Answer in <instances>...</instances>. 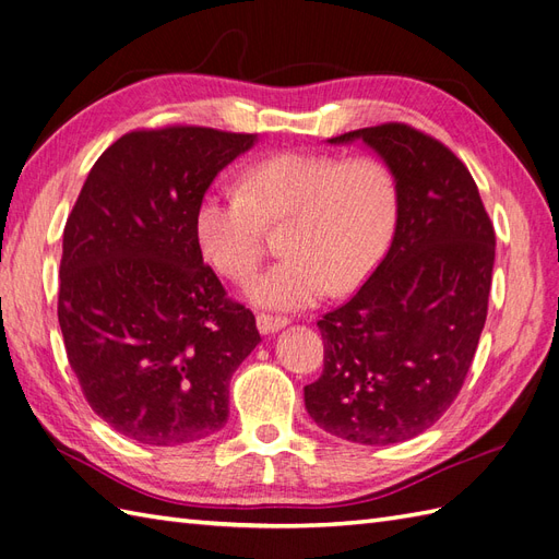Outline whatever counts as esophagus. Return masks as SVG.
Returning <instances> with one entry per match:
<instances>
[{
  "mask_svg": "<svg viewBox=\"0 0 559 559\" xmlns=\"http://www.w3.org/2000/svg\"><path fill=\"white\" fill-rule=\"evenodd\" d=\"M290 323L288 317H271V313H260L257 317V328H260V333L269 335V333H278L281 328H285Z\"/></svg>",
  "mask_w": 559,
  "mask_h": 559,
  "instance_id": "34e87169",
  "label": "esophagus"
}]
</instances>
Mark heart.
<instances>
[{
	"label": "heart",
	"instance_id": "b5f03b06",
	"mask_svg": "<svg viewBox=\"0 0 559 559\" xmlns=\"http://www.w3.org/2000/svg\"><path fill=\"white\" fill-rule=\"evenodd\" d=\"M399 212L392 169L378 157L278 153L252 163L240 189H214L195 207V238L219 274L242 281L260 264L266 226H281L283 257L248 283L254 305L293 311L331 288L354 290L388 252Z\"/></svg>",
	"mask_w": 559,
	"mask_h": 559
}]
</instances>
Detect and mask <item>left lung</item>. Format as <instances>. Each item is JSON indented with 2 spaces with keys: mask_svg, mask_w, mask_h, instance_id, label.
Masks as SVG:
<instances>
[{
  "mask_svg": "<svg viewBox=\"0 0 559 559\" xmlns=\"http://www.w3.org/2000/svg\"><path fill=\"white\" fill-rule=\"evenodd\" d=\"M364 141L392 169V246L347 305L319 321L323 373L305 388L311 420L366 447L432 427L461 392L489 309L496 234L467 167L404 122L328 143Z\"/></svg>",
  "mask_w": 559,
  "mask_h": 559,
  "instance_id": "1",
  "label": "left lung"
}]
</instances>
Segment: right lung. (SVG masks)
Wrapping results in <instances>:
<instances>
[{
  "label": "right lung",
  "instance_id": "add662e5",
  "mask_svg": "<svg viewBox=\"0 0 559 559\" xmlns=\"http://www.w3.org/2000/svg\"><path fill=\"white\" fill-rule=\"evenodd\" d=\"M257 134L171 124L120 136L63 231L59 323L98 418L151 447L228 420V380L260 345L254 313L203 264L195 207Z\"/></svg>",
  "mask_w": 559,
  "mask_h": 559
}]
</instances>
